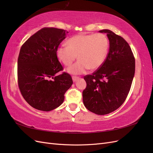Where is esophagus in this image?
I'll return each mask as SVG.
<instances>
[{"mask_svg":"<svg viewBox=\"0 0 153 153\" xmlns=\"http://www.w3.org/2000/svg\"><path fill=\"white\" fill-rule=\"evenodd\" d=\"M78 78V76H72V79H73V82H76Z\"/></svg>","mask_w":153,"mask_h":153,"instance_id":"esophagus-1","label":"esophagus"}]
</instances>
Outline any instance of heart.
<instances>
[{
  "instance_id": "heart-1",
  "label": "heart",
  "mask_w": 153,
  "mask_h": 153,
  "mask_svg": "<svg viewBox=\"0 0 153 153\" xmlns=\"http://www.w3.org/2000/svg\"><path fill=\"white\" fill-rule=\"evenodd\" d=\"M108 40L101 33L79 34L71 37L67 45H61L57 49V56L63 64L69 66L78 61L68 69L72 74H82L88 69H98L105 61L108 51Z\"/></svg>"
}]
</instances>
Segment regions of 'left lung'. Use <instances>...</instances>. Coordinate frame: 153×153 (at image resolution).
I'll use <instances>...</instances> for the list:
<instances>
[{
    "instance_id": "left-lung-1",
    "label": "left lung",
    "mask_w": 153,
    "mask_h": 153,
    "mask_svg": "<svg viewBox=\"0 0 153 153\" xmlns=\"http://www.w3.org/2000/svg\"><path fill=\"white\" fill-rule=\"evenodd\" d=\"M109 51L103 64L92 75L84 76L87 83L82 92L87 110L98 115L114 112L126 100L135 71V60L127 41L108 29Z\"/></svg>"
}]
</instances>
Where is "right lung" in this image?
I'll return each instance as SVG.
<instances>
[{"label": "right lung", "instance_id": "add662e5", "mask_svg": "<svg viewBox=\"0 0 153 153\" xmlns=\"http://www.w3.org/2000/svg\"><path fill=\"white\" fill-rule=\"evenodd\" d=\"M68 31L44 27L22 45L18 58V84L23 98L32 107L52 110L61 105L73 84L71 75L63 72L57 49Z\"/></svg>", "mask_w": 153, "mask_h": 153}]
</instances>
